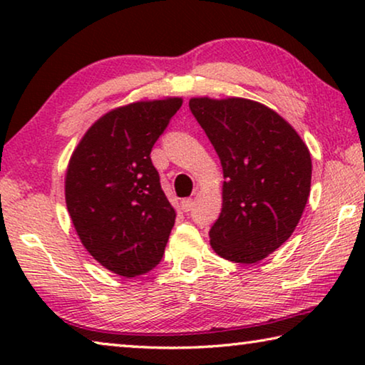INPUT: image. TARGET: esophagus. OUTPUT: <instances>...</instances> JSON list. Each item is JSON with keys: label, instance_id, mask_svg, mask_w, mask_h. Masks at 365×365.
I'll return each mask as SVG.
<instances>
[{"label": "esophagus", "instance_id": "esophagus-1", "mask_svg": "<svg viewBox=\"0 0 365 365\" xmlns=\"http://www.w3.org/2000/svg\"><path fill=\"white\" fill-rule=\"evenodd\" d=\"M192 207H194V200L192 199H182L181 209L184 210V212H189V210H192Z\"/></svg>", "mask_w": 365, "mask_h": 365}]
</instances>
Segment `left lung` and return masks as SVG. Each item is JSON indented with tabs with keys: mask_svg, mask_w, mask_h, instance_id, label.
Returning <instances> with one entry per match:
<instances>
[{
	"mask_svg": "<svg viewBox=\"0 0 365 365\" xmlns=\"http://www.w3.org/2000/svg\"><path fill=\"white\" fill-rule=\"evenodd\" d=\"M217 151L224 186L210 247L235 263H257L297 229L311 189V155L287 120L248 98L189 100Z\"/></svg>",
	"mask_w": 365,
	"mask_h": 365,
	"instance_id": "left-lung-1",
	"label": "left lung"
}]
</instances>
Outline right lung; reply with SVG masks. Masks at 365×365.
Segmentation results:
<instances>
[{
	"instance_id": "1",
	"label": "right lung",
	"mask_w": 365,
	"mask_h": 365,
	"mask_svg": "<svg viewBox=\"0 0 365 365\" xmlns=\"http://www.w3.org/2000/svg\"><path fill=\"white\" fill-rule=\"evenodd\" d=\"M182 98L110 110L82 136L66 173V204L78 239L107 270L138 277L161 262L176 219L151 148Z\"/></svg>"
}]
</instances>
